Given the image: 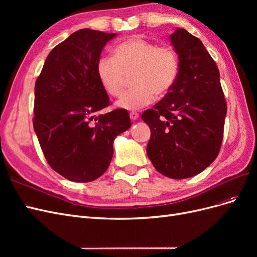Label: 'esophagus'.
Wrapping results in <instances>:
<instances>
[{"label": "esophagus", "mask_w": 257, "mask_h": 257, "mask_svg": "<svg viewBox=\"0 0 257 257\" xmlns=\"http://www.w3.org/2000/svg\"><path fill=\"white\" fill-rule=\"evenodd\" d=\"M138 116H139V114H138L137 112H135V111H132V112H130V118H131V120L135 121V120H137V119H138Z\"/></svg>", "instance_id": "34e87169"}]
</instances>
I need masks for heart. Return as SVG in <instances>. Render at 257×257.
Masks as SVG:
<instances>
[{
	"label": "heart",
	"instance_id": "b5f03b06",
	"mask_svg": "<svg viewBox=\"0 0 257 257\" xmlns=\"http://www.w3.org/2000/svg\"><path fill=\"white\" fill-rule=\"evenodd\" d=\"M98 80L111 96H120L127 76L133 75L134 89L126 92L115 106L139 110L152 104L158 95L172 90L179 73V59L169 46H158L141 36H133L113 48V56H103L97 62Z\"/></svg>",
	"mask_w": 257,
	"mask_h": 257
}]
</instances>
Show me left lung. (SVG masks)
Masks as SVG:
<instances>
[{
  "label": "left lung",
  "mask_w": 257,
  "mask_h": 257,
  "mask_svg": "<svg viewBox=\"0 0 257 257\" xmlns=\"http://www.w3.org/2000/svg\"><path fill=\"white\" fill-rule=\"evenodd\" d=\"M169 38L179 59L177 80L142 120L151 131L147 154L155 169L168 178L185 179L216 159L227 106L219 68L199 38L179 28Z\"/></svg>",
  "instance_id": "1"
}]
</instances>
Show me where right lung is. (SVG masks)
Returning <instances> with one entry per match:
<instances>
[{
    "label": "right lung",
    "mask_w": 257,
    "mask_h": 257,
    "mask_svg": "<svg viewBox=\"0 0 257 257\" xmlns=\"http://www.w3.org/2000/svg\"><path fill=\"white\" fill-rule=\"evenodd\" d=\"M115 33L81 29L48 54L35 82L33 126L50 167L74 182L102 176L113 141L131 127L127 110L96 115L109 105L98 80L97 62Z\"/></svg>",
    "instance_id": "add662e5"
}]
</instances>
